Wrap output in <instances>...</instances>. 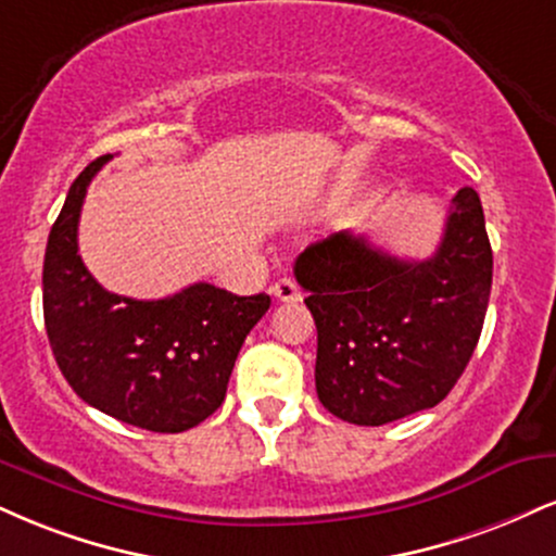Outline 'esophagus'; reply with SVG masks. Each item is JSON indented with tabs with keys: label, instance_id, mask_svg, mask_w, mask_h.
Returning <instances> with one entry per match:
<instances>
[{
	"label": "esophagus",
	"instance_id": "34e87169",
	"mask_svg": "<svg viewBox=\"0 0 556 556\" xmlns=\"http://www.w3.org/2000/svg\"><path fill=\"white\" fill-rule=\"evenodd\" d=\"M271 295L282 300V303H295V300L303 298V292H300V287L290 277H282L271 285Z\"/></svg>",
	"mask_w": 556,
	"mask_h": 556
}]
</instances>
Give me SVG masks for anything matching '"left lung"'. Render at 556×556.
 <instances>
[{"label":"left lung","instance_id":"8db88e82","mask_svg":"<svg viewBox=\"0 0 556 556\" xmlns=\"http://www.w3.org/2000/svg\"><path fill=\"white\" fill-rule=\"evenodd\" d=\"M295 279L318 329V401L333 417L380 427L432 409L469 365L490 303L479 193L453 197L430 258H396L342 230L300 253Z\"/></svg>","mask_w":556,"mask_h":556}]
</instances>
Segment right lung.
<instances>
[{
    "label": "right lung",
    "mask_w": 556,
    "mask_h": 556,
    "mask_svg": "<svg viewBox=\"0 0 556 556\" xmlns=\"http://www.w3.org/2000/svg\"><path fill=\"white\" fill-rule=\"evenodd\" d=\"M92 160L70 186L43 258V320L59 370L85 404L150 432H184L225 401L238 352L271 300L197 282L163 300L113 295L77 249Z\"/></svg>",
    "instance_id": "obj_1"
}]
</instances>
